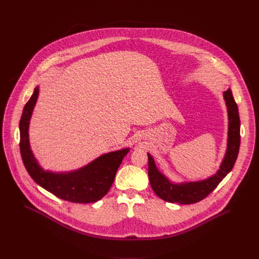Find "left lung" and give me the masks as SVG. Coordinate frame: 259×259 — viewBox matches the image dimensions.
Returning a JSON list of instances; mask_svg holds the SVG:
<instances>
[{
	"mask_svg": "<svg viewBox=\"0 0 259 259\" xmlns=\"http://www.w3.org/2000/svg\"><path fill=\"white\" fill-rule=\"evenodd\" d=\"M224 98L226 100L229 116L228 147L223 163H221L216 174L201 181L173 183L158 170L153 157L150 154H147L151 187L156 195L162 200L169 203L187 205L197 203L212 193L220 181L232 171L240 150L241 124L238 105L234 99L231 89L224 92Z\"/></svg>",
	"mask_w": 259,
	"mask_h": 259,
	"instance_id": "8db88e82",
	"label": "left lung"
}]
</instances>
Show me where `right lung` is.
<instances>
[{
  "instance_id": "add662e5",
  "label": "right lung",
  "mask_w": 259,
  "mask_h": 259,
  "mask_svg": "<svg viewBox=\"0 0 259 259\" xmlns=\"http://www.w3.org/2000/svg\"><path fill=\"white\" fill-rule=\"evenodd\" d=\"M38 96L39 87L36 86L24 105L19 122L20 154L26 171L35 183L59 199L84 204L97 202L112 187L117 170L130 149L104 154L71 172L55 173L44 170L35 160L28 140L29 121Z\"/></svg>"
}]
</instances>
